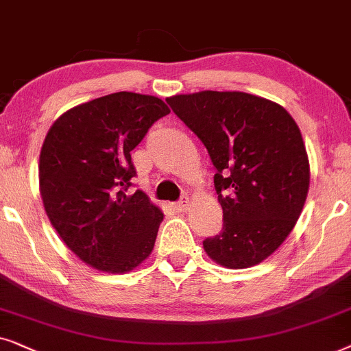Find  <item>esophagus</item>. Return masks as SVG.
<instances>
[{
	"label": "esophagus",
	"instance_id": "obj_1",
	"mask_svg": "<svg viewBox=\"0 0 351 351\" xmlns=\"http://www.w3.org/2000/svg\"><path fill=\"white\" fill-rule=\"evenodd\" d=\"M188 207H189V199L186 197V195H184V197H181L178 202L173 204V208L178 210V212H184V210L188 208Z\"/></svg>",
	"mask_w": 351,
	"mask_h": 351
}]
</instances>
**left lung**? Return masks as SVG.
Wrapping results in <instances>:
<instances>
[{"label":"left lung","mask_w":351,"mask_h":351,"mask_svg":"<svg viewBox=\"0 0 351 351\" xmlns=\"http://www.w3.org/2000/svg\"><path fill=\"white\" fill-rule=\"evenodd\" d=\"M215 167L221 232L204 241L210 258L249 268L286 241L310 186V163L295 120L276 102L241 91L167 97Z\"/></svg>","instance_id":"obj_1"}]
</instances>
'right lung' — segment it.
<instances>
[{
    "label": "right lung",
    "mask_w": 351,
    "mask_h": 351,
    "mask_svg": "<svg viewBox=\"0 0 351 351\" xmlns=\"http://www.w3.org/2000/svg\"><path fill=\"white\" fill-rule=\"evenodd\" d=\"M170 114L165 102L112 93L54 121L40 154V193L65 245L93 268L127 273L151 255L163 213L143 191L127 194L132 151Z\"/></svg>",
    "instance_id": "1"
}]
</instances>
